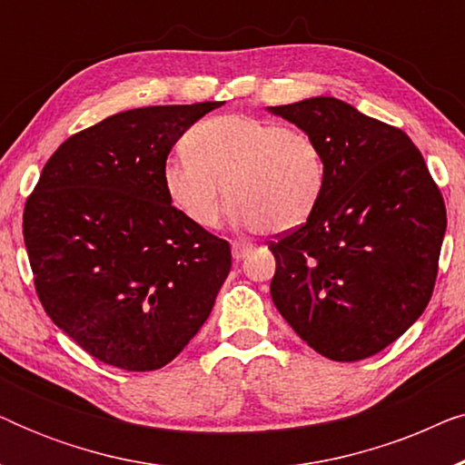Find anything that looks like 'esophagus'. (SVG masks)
<instances>
[{"label":"esophagus","mask_w":465,"mask_h":465,"mask_svg":"<svg viewBox=\"0 0 465 465\" xmlns=\"http://www.w3.org/2000/svg\"><path fill=\"white\" fill-rule=\"evenodd\" d=\"M231 250H232V258L234 260H243L247 253L253 250V247L250 243H241V241H232Z\"/></svg>","instance_id":"1"}]
</instances>
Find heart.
Masks as SVG:
<instances>
[{
	"instance_id": "1",
	"label": "heart",
	"mask_w": 465,
	"mask_h": 465,
	"mask_svg": "<svg viewBox=\"0 0 465 465\" xmlns=\"http://www.w3.org/2000/svg\"><path fill=\"white\" fill-rule=\"evenodd\" d=\"M186 154L163 167L169 199L196 226L218 224L222 196L241 226L290 232L315 212L326 183L320 145L277 120L224 114L194 124Z\"/></svg>"
}]
</instances>
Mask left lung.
<instances>
[{
    "instance_id": "left-lung-1",
    "label": "left lung",
    "mask_w": 465,
    "mask_h": 465,
    "mask_svg": "<svg viewBox=\"0 0 465 465\" xmlns=\"http://www.w3.org/2000/svg\"><path fill=\"white\" fill-rule=\"evenodd\" d=\"M313 137L326 163L309 220L271 243L272 302L311 349L358 361L428 307L447 209L404 131L334 97L266 107Z\"/></svg>"
}]
</instances>
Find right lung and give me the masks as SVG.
<instances>
[{"label":"right lung","instance_id":"right-lung-1","mask_svg":"<svg viewBox=\"0 0 465 465\" xmlns=\"http://www.w3.org/2000/svg\"><path fill=\"white\" fill-rule=\"evenodd\" d=\"M222 101L126 110L75 133L44 164L23 213L42 307L105 364L158 371L212 313L231 247L171 205L167 156Z\"/></svg>","mask_w":465,"mask_h":465}]
</instances>
